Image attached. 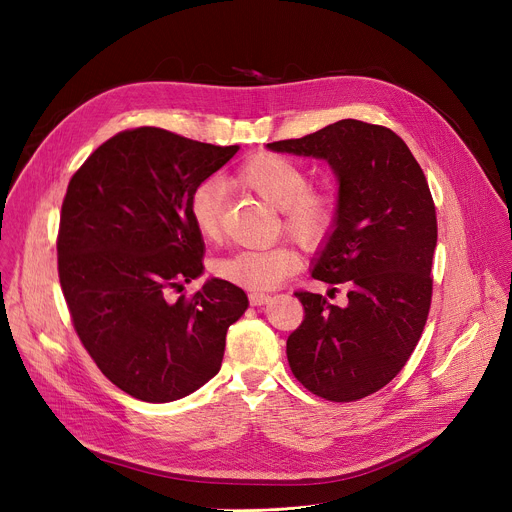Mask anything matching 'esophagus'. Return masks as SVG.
Returning a JSON list of instances; mask_svg holds the SVG:
<instances>
[{
	"label": "esophagus",
	"instance_id": "obj_1",
	"mask_svg": "<svg viewBox=\"0 0 512 512\" xmlns=\"http://www.w3.org/2000/svg\"><path fill=\"white\" fill-rule=\"evenodd\" d=\"M271 300L269 294H263V291H253V294H249V302L251 306H263Z\"/></svg>",
	"mask_w": 512,
	"mask_h": 512
}]
</instances>
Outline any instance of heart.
<instances>
[{
    "mask_svg": "<svg viewBox=\"0 0 512 512\" xmlns=\"http://www.w3.org/2000/svg\"><path fill=\"white\" fill-rule=\"evenodd\" d=\"M235 180L281 214V227L302 243H320L334 227L338 200L326 188H312L308 172L283 154L259 152L235 172ZM223 196L216 182L198 184L188 198L194 229L204 241L221 237ZM300 267V255L287 245L243 249L214 263V275L251 291L279 285Z\"/></svg>",
    "mask_w": 512,
    "mask_h": 512,
    "instance_id": "obj_1",
    "label": "heart"
}]
</instances>
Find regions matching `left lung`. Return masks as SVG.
Masks as SVG:
<instances>
[{
    "label": "left lung",
    "instance_id": "8db88e82",
    "mask_svg": "<svg viewBox=\"0 0 512 512\" xmlns=\"http://www.w3.org/2000/svg\"><path fill=\"white\" fill-rule=\"evenodd\" d=\"M267 148L326 160L338 178V216L312 277L348 281V304L296 291L306 316L287 360L314 395L358 401L397 377L429 314L437 221L425 174L395 131L356 119Z\"/></svg>",
    "mask_w": 512,
    "mask_h": 512
}]
</instances>
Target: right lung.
<instances>
[{
  "label": "right lung",
  "instance_id": "1",
  "mask_svg": "<svg viewBox=\"0 0 512 512\" xmlns=\"http://www.w3.org/2000/svg\"><path fill=\"white\" fill-rule=\"evenodd\" d=\"M239 145L194 141L160 127L127 129L70 178L60 212L58 277L75 330L101 373L148 403L182 399L218 371L245 291L202 273L204 241L190 192Z\"/></svg>",
  "mask_w": 512,
  "mask_h": 512
}]
</instances>
